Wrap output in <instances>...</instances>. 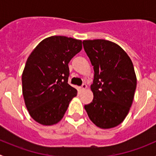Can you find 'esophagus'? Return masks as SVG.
<instances>
[{
  "mask_svg": "<svg viewBox=\"0 0 156 156\" xmlns=\"http://www.w3.org/2000/svg\"><path fill=\"white\" fill-rule=\"evenodd\" d=\"M87 85H86L85 84H83L82 85H81V87H80V89H81V90H84L87 89Z\"/></svg>",
  "mask_w": 156,
  "mask_h": 156,
  "instance_id": "34e87169",
  "label": "esophagus"
}]
</instances>
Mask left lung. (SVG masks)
<instances>
[{
	"label": "left lung",
	"mask_w": 156,
	"mask_h": 156,
	"mask_svg": "<svg viewBox=\"0 0 156 156\" xmlns=\"http://www.w3.org/2000/svg\"><path fill=\"white\" fill-rule=\"evenodd\" d=\"M83 45L94 70L90 85L94 99L84 108L94 125L112 128L125 120L133 103L136 87L133 62L114 42L86 40Z\"/></svg>",
	"instance_id": "1"
}]
</instances>
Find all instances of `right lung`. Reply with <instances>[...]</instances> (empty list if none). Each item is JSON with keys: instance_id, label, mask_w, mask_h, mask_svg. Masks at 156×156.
I'll list each match as a JSON object with an SVG mask.
<instances>
[{"instance_id": "1", "label": "right lung", "mask_w": 156, "mask_h": 156, "mask_svg": "<svg viewBox=\"0 0 156 156\" xmlns=\"http://www.w3.org/2000/svg\"><path fill=\"white\" fill-rule=\"evenodd\" d=\"M82 49L81 40L51 36L33 50L23 75V94L31 117L43 125L63 118L77 90L68 84L69 62Z\"/></svg>"}]
</instances>
